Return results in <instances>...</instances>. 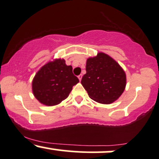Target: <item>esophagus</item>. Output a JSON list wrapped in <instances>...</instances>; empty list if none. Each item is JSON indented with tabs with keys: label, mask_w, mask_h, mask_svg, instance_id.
I'll return each mask as SVG.
<instances>
[{
	"label": "esophagus",
	"mask_w": 159,
	"mask_h": 159,
	"mask_svg": "<svg viewBox=\"0 0 159 159\" xmlns=\"http://www.w3.org/2000/svg\"><path fill=\"white\" fill-rule=\"evenodd\" d=\"M82 77H83V75H82V74H80V75L78 76V79H79L80 81H81V80H82Z\"/></svg>",
	"instance_id": "1"
}]
</instances>
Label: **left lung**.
<instances>
[{
    "label": "left lung",
    "mask_w": 159,
    "mask_h": 159,
    "mask_svg": "<svg viewBox=\"0 0 159 159\" xmlns=\"http://www.w3.org/2000/svg\"><path fill=\"white\" fill-rule=\"evenodd\" d=\"M86 74L81 84L89 98L102 104H111L117 100L125 90L126 76L124 69L108 54L98 53L86 61Z\"/></svg>",
    "instance_id": "obj_1"
}]
</instances>
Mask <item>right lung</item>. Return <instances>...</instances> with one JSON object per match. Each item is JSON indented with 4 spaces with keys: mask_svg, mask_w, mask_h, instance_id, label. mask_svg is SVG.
Instances as JSON below:
<instances>
[{
    "mask_svg": "<svg viewBox=\"0 0 159 159\" xmlns=\"http://www.w3.org/2000/svg\"><path fill=\"white\" fill-rule=\"evenodd\" d=\"M79 80L72 72L71 65L63 59L48 61L38 70L32 82V90L39 102L48 106L59 104L68 97Z\"/></svg>",
    "mask_w": 159,
    "mask_h": 159,
    "instance_id": "1",
    "label": "right lung"
}]
</instances>
